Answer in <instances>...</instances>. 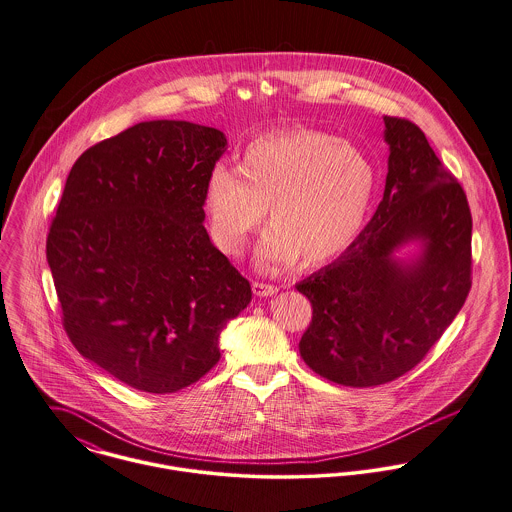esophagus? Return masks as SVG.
I'll list each match as a JSON object with an SVG mask.
<instances>
[{
    "label": "esophagus",
    "mask_w": 512,
    "mask_h": 512,
    "mask_svg": "<svg viewBox=\"0 0 512 512\" xmlns=\"http://www.w3.org/2000/svg\"><path fill=\"white\" fill-rule=\"evenodd\" d=\"M252 291H254V295H258V297H272V295L278 293V285L264 283V281H254V283H252Z\"/></svg>",
    "instance_id": "34e87169"
}]
</instances>
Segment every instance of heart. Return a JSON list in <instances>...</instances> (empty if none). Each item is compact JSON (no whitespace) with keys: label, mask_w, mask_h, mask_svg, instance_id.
Listing matches in <instances>:
<instances>
[{"label":"heart","mask_w":512,"mask_h":512,"mask_svg":"<svg viewBox=\"0 0 512 512\" xmlns=\"http://www.w3.org/2000/svg\"><path fill=\"white\" fill-rule=\"evenodd\" d=\"M375 168L354 142L291 129L248 142L236 170L215 166L203 184L213 242L229 256L264 221L272 229L256 264L276 272L295 258L319 266L336 258L360 231L372 201Z\"/></svg>","instance_id":"1"}]
</instances>
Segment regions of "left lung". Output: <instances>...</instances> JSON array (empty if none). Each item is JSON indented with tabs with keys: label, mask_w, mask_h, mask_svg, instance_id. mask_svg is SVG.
Wrapping results in <instances>:
<instances>
[{
	"label": "left lung",
	"mask_w": 512,
	"mask_h": 512,
	"mask_svg": "<svg viewBox=\"0 0 512 512\" xmlns=\"http://www.w3.org/2000/svg\"><path fill=\"white\" fill-rule=\"evenodd\" d=\"M383 199L356 240L295 287L313 307L299 342L305 364L346 387L411 372L464 307L471 289V213L464 189L419 127L383 117ZM421 242L411 263L394 250Z\"/></svg>",
	"instance_id": "8db88e82"
}]
</instances>
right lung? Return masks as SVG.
<instances>
[{"mask_svg": "<svg viewBox=\"0 0 512 512\" xmlns=\"http://www.w3.org/2000/svg\"><path fill=\"white\" fill-rule=\"evenodd\" d=\"M227 150L213 127L144 121L72 166L47 260L76 350L133 389L176 393L221 358L248 279L203 227V184Z\"/></svg>", "mask_w": 512, "mask_h": 512, "instance_id": "obj_1", "label": "right lung"}]
</instances>
